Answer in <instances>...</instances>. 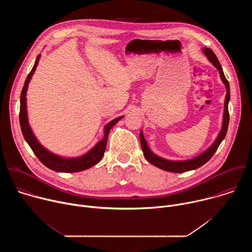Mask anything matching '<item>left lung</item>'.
Returning a JSON list of instances; mask_svg holds the SVG:
<instances>
[{"label":"left lung","instance_id":"1","mask_svg":"<svg viewBox=\"0 0 252 252\" xmlns=\"http://www.w3.org/2000/svg\"><path fill=\"white\" fill-rule=\"evenodd\" d=\"M203 54L206 56L207 60L215 66L220 75V79L222 81V83L225 86L226 89V95H225V100H224V111H223V120H222V126L221 129L218 135V137L215 138V140L212 142V145L205 150L203 153H201L200 155H198L197 157L190 158V159H187V160H169V159H165L163 158H160L158 156H157L156 154H154L149 146L148 142L143 136L142 130H140L139 133V140H140V146L142 149V153L145 158H147V160L149 162H151L152 164H154L155 166L166 170V171H170V172H186L189 170H193L196 169L198 167H200L201 165H203L205 162H207L212 156L214 155V153L217 152V150L219 149L220 145L221 143V141L224 139L226 132H227V128H228V124H229V113H228V102L230 99V89H229V84L228 81L226 80L223 70L221 67V64L220 63V61L218 60L217 56L212 52V50L208 49V48H203Z\"/></svg>","mask_w":252,"mask_h":252}]
</instances>
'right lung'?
<instances>
[{"label":"right lung","mask_w":252,"mask_h":252,"mask_svg":"<svg viewBox=\"0 0 252 252\" xmlns=\"http://www.w3.org/2000/svg\"><path fill=\"white\" fill-rule=\"evenodd\" d=\"M41 55H38L37 60L34 62V64L31 70V73L28 75L25 85L22 90L21 94V98H20V125H21V129L23 132V135L28 142V145L33 152V154L37 156V158L41 160V162L49 167L52 170L59 171V172H79L85 169H88L94 164H96L102 158L105 148H106V141H107V136H109L111 128L119 122L121 121L124 117H119L112 122H110L107 125L104 126L103 127V137L100 139L96 145L90 150L87 154L83 155L82 157L78 158H63L58 155H55L48 151L46 148H44L37 137L34 136L30 124L28 120V112H27V91H28V86L29 83L34 73L35 68H37V65L39 63Z\"/></svg>","instance_id":"add662e5"}]
</instances>
